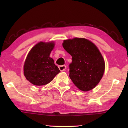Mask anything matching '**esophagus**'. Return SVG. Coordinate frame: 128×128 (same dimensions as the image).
<instances>
[{
    "mask_svg": "<svg viewBox=\"0 0 128 128\" xmlns=\"http://www.w3.org/2000/svg\"><path fill=\"white\" fill-rule=\"evenodd\" d=\"M59 68L60 71H64L66 69V66H64V65H63V66H59Z\"/></svg>",
    "mask_w": 128,
    "mask_h": 128,
    "instance_id": "obj_1",
    "label": "esophagus"
}]
</instances>
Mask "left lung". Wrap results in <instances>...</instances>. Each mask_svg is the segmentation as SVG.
Returning a JSON list of instances; mask_svg holds the SVG:
<instances>
[{
    "label": "left lung",
    "mask_w": 128,
    "mask_h": 128,
    "mask_svg": "<svg viewBox=\"0 0 128 128\" xmlns=\"http://www.w3.org/2000/svg\"><path fill=\"white\" fill-rule=\"evenodd\" d=\"M62 46L72 57L69 68L73 84L84 92L94 88L105 69L103 58L96 46L86 39L78 38L64 40Z\"/></svg>",
    "instance_id": "1"
}]
</instances>
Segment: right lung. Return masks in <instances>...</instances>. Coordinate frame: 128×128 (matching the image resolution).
Returning a JSON list of instances; mask_svg holds the SVG:
<instances>
[{
	"mask_svg": "<svg viewBox=\"0 0 128 128\" xmlns=\"http://www.w3.org/2000/svg\"><path fill=\"white\" fill-rule=\"evenodd\" d=\"M54 43L40 42L28 54L24 66V76L28 81L36 86L50 82L60 71L50 57Z\"/></svg>",
	"mask_w": 128,
	"mask_h": 128,
	"instance_id": "obj_1",
	"label": "right lung"
}]
</instances>
